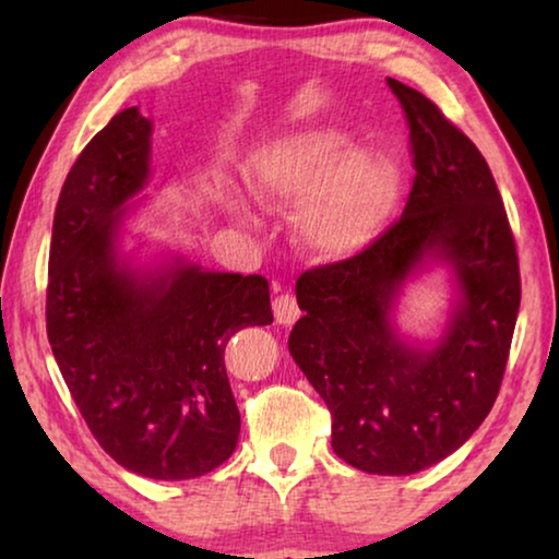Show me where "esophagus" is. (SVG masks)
<instances>
[{"label": "esophagus", "instance_id": "esophagus-1", "mask_svg": "<svg viewBox=\"0 0 559 559\" xmlns=\"http://www.w3.org/2000/svg\"><path fill=\"white\" fill-rule=\"evenodd\" d=\"M273 316H276L278 325H293L300 316V308L296 302V296L290 293H281V296L273 298Z\"/></svg>", "mask_w": 559, "mask_h": 559}]
</instances>
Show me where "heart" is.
<instances>
[{
  "label": "heart",
  "mask_w": 559,
  "mask_h": 559,
  "mask_svg": "<svg viewBox=\"0 0 559 559\" xmlns=\"http://www.w3.org/2000/svg\"><path fill=\"white\" fill-rule=\"evenodd\" d=\"M243 179L253 200L269 210L302 202L298 241L323 261L365 251L386 229L402 194V175L392 159L349 153L347 138L333 130L302 132L253 150ZM222 204L246 219L239 194L224 189Z\"/></svg>",
  "instance_id": "b5f03b06"
}]
</instances>
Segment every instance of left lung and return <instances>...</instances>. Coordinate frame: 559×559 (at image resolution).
<instances>
[{
    "instance_id": "obj_1",
    "label": "left lung",
    "mask_w": 559,
    "mask_h": 559,
    "mask_svg": "<svg viewBox=\"0 0 559 559\" xmlns=\"http://www.w3.org/2000/svg\"><path fill=\"white\" fill-rule=\"evenodd\" d=\"M400 98L414 182L400 219L345 261L296 283L302 318L288 349L333 416V451L349 466L409 476L471 439L503 382L520 308L515 239L478 147L404 83ZM429 262L454 273L460 298L429 348L401 340L391 308Z\"/></svg>"
}]
</instances>
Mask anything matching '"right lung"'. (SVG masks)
Wrapping results in <instances>:
<instances>
[{
	"label": "right lung",
	"instance_id": "obj_1",
	"mask_svg": "<svg viewBox=\"0 0 559 559\" xmlns=\"http://www.w3.org/2000/svg\"><path fill=\"white\" fill-rule=\"evenodd\" d=\"M153 122L112 116L75 159L53 214L46 333L75 406L122 468L155 480L204 476L239 441L224 347L271 325L269 281L177 257L132 269L122 214L150 177Z\"/></svg>",
	"mask_w": 559,
	"mask_h": 559
}]
</instances>
